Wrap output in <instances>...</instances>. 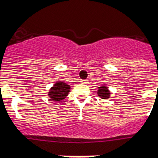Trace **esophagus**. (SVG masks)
Here are the masks:
<instances>
[{
	"mask_svg": "<svg viewBox=\"0 0 158 158\" xmlns=\"http://www.w3.org/2000/svg\"><path fill=\"white\" fill-rule=\"evenodd\" d=\"M80 83H82V84H87L88 80L87 79H80Z\"/></svg>",
	"mask_w": 158,
	"mask_h": 158,
	"instance_id": "obj_1",
	"label": "esophagus"
}]
</instances>
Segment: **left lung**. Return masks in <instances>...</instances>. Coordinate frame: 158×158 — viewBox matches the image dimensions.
Segmentation results:
<instances>
[{
    "mask_svg": "<svg viewBox=\"0 0 158 158\" xmlns=\"http://www.w3.org/2000/svg\"><path fill=\"white\" fill-rule=\"evenodd\" d=\"M98 96L102 98V99H106V98H109L110 92L108 91V89L106 88V86H102V87H99V89H98Z\"/></svg>",
    "mask_w": 158,
    "mask_h": 158,
    "instance_id": "obj_1",
    "label": "left lung"
}]
</instances>
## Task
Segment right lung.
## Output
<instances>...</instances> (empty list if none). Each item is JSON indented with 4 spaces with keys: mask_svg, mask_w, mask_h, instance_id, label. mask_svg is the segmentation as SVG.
I'll use <instances>...</instances> for the list:
<instances>
[{
    "mask_svg": "<svg viewBox=\"0 0 158 158\" xmlns=\"http://www.w3.org/2000/svg\"><path fill=\"white\" fill-rule=\"evenodd\" d=\"M69 85H67L64 82L56 83L55 85L52 87L50 92H49V97L52 100H54L56 102H59L64 99L68 96L69 92Z\"/></svg>",
    "mask_w": 158,
    "mask_h": 158,
    "instance_id": "right-lung-1",
    "label": "right lung"
}]
</instances>
